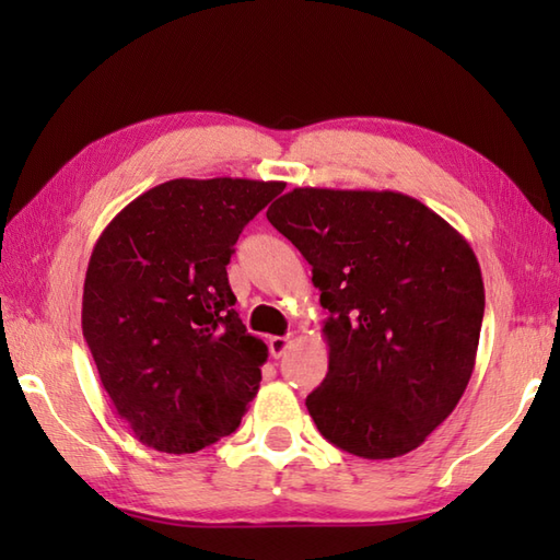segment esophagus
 <instances>
[{
	"label": "esophagus",
	"mask_w": 560,
	"mask_h": 560,
	"mask_svg": "<svg viewBox=\"0 0 560 560\" xmlns=\"http://www.w3.org/2000/svg\"><path fill=\"white\" fill-rule=\"evenodd\" d=\"M293 337L287 335V337H269V353L273 355V359H281L283 353H287V349L291 347Z\"/></svg>",
	"instance_id": "esophagus-1"
}]
</instances>
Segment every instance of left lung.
<instances>
[{
	"label": "left lung",
	"mask_w": 560,
	"mask_h": 560,
	"mask_svg": "<svg viewBox=\"0 0 560 560\" xmlns=\"http://www.w3.org/2000/svg\"><path fill=\"white\" fill-rule=\"evenodd\" d=\"M269 223L313 265L329 371L305 399L317 431L363 459L419 447L477 361L483 281L469 243L419 199L295 187Z\"/></svg>",
	"instance_id": "8db88e82"
}]
</instances>
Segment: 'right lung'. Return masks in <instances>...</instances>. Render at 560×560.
Segmentation results:
<instances>
[{
  "label": "right lung",
  "instance_id": "add662e5",
  "mask_svg": "<svg viewBox=\"0 0 560 560\" xmlns=\"http://www.w3.org/2000/svg\"><path fill=\"white\" fill-rule=\"evenodd\" d=\"M283 187L177 177L129 201L101 233L83 281V339L139 443L185 455L241 425L267 347L233 311L225 265Z\"/></svg>",
  "mask_w": 560,
  "mask_h": 560
}]
</instances>
